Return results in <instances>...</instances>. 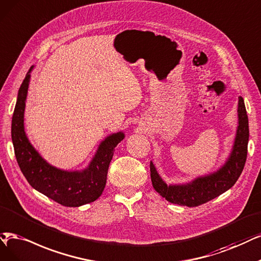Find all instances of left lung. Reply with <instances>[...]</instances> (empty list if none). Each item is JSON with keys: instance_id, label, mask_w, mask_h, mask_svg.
I'll return each mask as SVG.
<instances>
[{"instance_id": "1", "label": "left lung", "mask_w": 261, "mask_h": 261, "mask_svg": "<svg viewBox=\"0 0 261 261\" xmlns=\"http://www.w3.org/2000/svg\"><path fill=\"white\" fill-rule=\"evenodd\" d=\"M238 128L232 149L226 162L217 171L199 176L185 184H170L161 178L150 161V178L158 194L171 203L195 207L215 199L232 187L242 173L247 157L249 138L248 118L244 100L239 96Z\"/></svg>"}]
</instances>
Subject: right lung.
Returning <instances> with one entry per match:
<instances>
[{
  "instance_id": "add662e5",
  "label": "right lung",
  "mask_w": 261,
  "mask_h": 261,
  "mask_svg": "<svg viewBox=\"0 0 261 261\" xmlns=\"http://www.w3.org/2000/svg\"><path fill=\"white\" fill-rule=\"evenodd\" d=\"M33 67L19 88L12 119V140L19 168L35 190L59 204L76 207L90 203L102 195L115 147L123 140L124 133L120 131L106 137L88 167L82 171H65L48 163L33 147L24 131L25 100Z\"/></svg>"
}]
</instances>
